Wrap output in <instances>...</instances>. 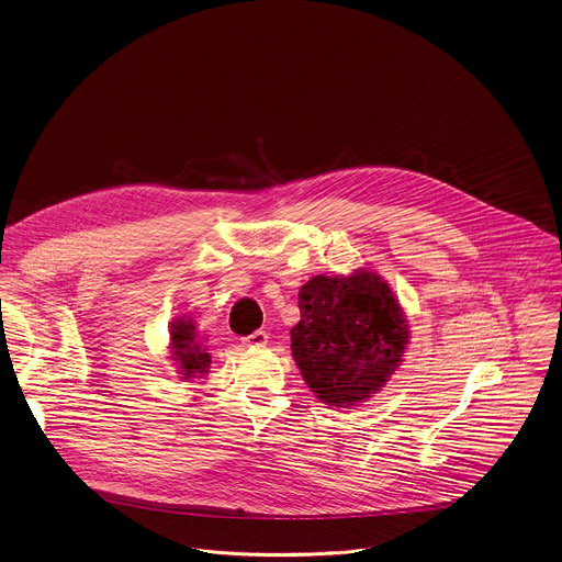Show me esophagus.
<instances>
[{
  "mask_svg": "<svg viewBox=\"0 0 562 562\" xmlns=\"http://www.w3.org/2000/svg\"><path fill=\"white\" fill-rule=\"evenodd\" d=\"M243 342H245L247 347H262V345L269 342V337H267L265 330H256L254 335L243 338Z\"/></svg>",
  "mask_w": 562,
  "mask_h": 562,
  "instance_id": "obj_1",
  "label": "esophagus"
}]
</instances>
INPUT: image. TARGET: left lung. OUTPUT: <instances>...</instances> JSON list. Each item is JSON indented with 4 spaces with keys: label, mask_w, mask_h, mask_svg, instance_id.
<instances>
[{
    "label": "left lung",
    "mask_w": 562,
    "mask_h": 562,
    "mask_svg": "<svg viewBox=\"0 0 562 562\" xmlns=\"http://www.w3.org/2000/svg\"><path fill=\"white\" fill-rule=\"evenodd\" d=\"M297 306L293 360L324 404L367 402L402 367L411 324L380 273L360 267L349 276H315L302 284Z\"/></svg>",
    "instance_id": "8db88e82"
}]
</instances>
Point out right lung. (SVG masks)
<instances>
[{
  "label": "right lung",
  "mask_w": 562,
  "mask_h": 562,
  "mask_svg": "<svg viewBox=\"0 0 562 562\" xmlns=\"http://www.w3.org/2000/svg\"><path fill=\"white\" fill-rule=\"evenodd\" d=\"M169 358L184 382L204 378L211 369V353L202 345L195 322L189 315L176 317L169 328Z\"/></svg>",
  "instance_id": "obj_1"
}]
</instances>
